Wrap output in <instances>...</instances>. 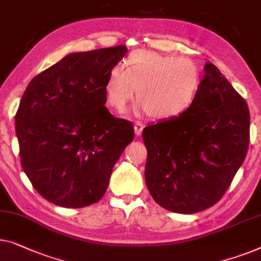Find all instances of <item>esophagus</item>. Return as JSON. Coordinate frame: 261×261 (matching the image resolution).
Listing matches in <instances>:
<instances>
[{
  "instance_id": "esophagus-1",
  "label": "esophagus",
  "mask_w": 261,
  "mask_h": 261,
  "mask_svg": "<svg viewBox=\"0 0 261 261\" xmlns=\"http://www.w3.org/2000/svg\"><path fill=\"white\" fill-rule=\"evenodd\" d=\"M143 123L140 122V121H137L134 123V130H135V134L137 135H141L142 134V129H143Z\"/></svg>"
}]
</instances>
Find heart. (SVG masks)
I'll return each instance as SVG.
<instances>
[{"label":"heart","mask_w":261,"mask_h":261,"mask_svg":"<svg viewBox=\"0 0 261 261\" xmlns=\"http://www.w3.org/2000/svg\"><path fill=\"white\" fill-rule=\"evenodd\" d=\"M124 66L109 68L103 86L106 101L118 113L127 111L135 88L146 114L161 121L182 115L199 95L202 73L192 59L137 49Z\"/></svg>","instance_id":"obj_1"}]
</instances>
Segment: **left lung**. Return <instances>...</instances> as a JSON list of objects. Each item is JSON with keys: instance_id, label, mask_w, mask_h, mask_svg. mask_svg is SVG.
<instances>
[{"instance_id": "8db88e82", "label": "left lung", "mask_w": 261, "mask_h": 261, "mask_svg": "<svg viewBox=\"0 0 261 261\" xmlns=\"http://www.w3.org/2000/svg\"><path fill=\"white\" fill-rule=\"evenodd\" d=\"M199 95L177 118L145 127V179L150 195L175 213L210 208L222 198L246 158L250 111L213 63Z\"/></svg>"}]
</instances>
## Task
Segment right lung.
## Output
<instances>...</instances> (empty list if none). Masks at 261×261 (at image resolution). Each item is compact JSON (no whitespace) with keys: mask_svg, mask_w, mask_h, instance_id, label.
I'll use <instances>...</instances> for the list:
<instances>
[{"mask_svg":"<svg viewBox=\"0 0 261 261\" xmlns=\"http://www.w3.org/2000/svg\"><path fill=\"white\" fill-rule=\"evenodd\" d=\"M127 48L67 55L30 81L15 115L22 168L55 205L81 208L107 191L113 167L134 139L130 121L105 103L106 75Z\"/></svg>","mask_w":261,"mask_h":261,"instance_id":"add662e5","label":"right lung"}]
</instances>
